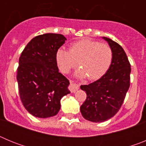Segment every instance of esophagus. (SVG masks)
I'll return each instance as SVG.
<instances>
[{"label":"esophagus","mask_w":146,"mask_h":146,"mask_svg":"<svg viewBox=\"0 0 146 146\" xmlns=\"http://www.w3.org/2000/svg\"><path fill=\"white\" fill-rule=\"evenodd\" d=\"M79 89V86L75 83H73L72 82H70V86H69V90L72 93H75L76 91Z\"/></svg>","instance_id":"esophagus-1"}]
</instances>
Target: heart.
Here are the masks:
<instances>
[{"label":"heart","instance_id":"1","mask_svg":"<svg viewBox=\"0 0 146 146\" xmlns=\"http://www.w3.org/2000/svg\"><path fill=\"white\" fill-rule=\"evenodd\" d=\"M113 50L107 44L90 39H82L72 44L69 50L59 48L55 60L63 73H68L77 66L74 76L80 79L88 77L96 80L106 74L113 61Z\"/></svg>","mask_w":146,"mask_h":146}]
</instances>
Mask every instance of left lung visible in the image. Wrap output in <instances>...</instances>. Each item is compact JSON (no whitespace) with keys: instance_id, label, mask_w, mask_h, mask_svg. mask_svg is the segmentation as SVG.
Wrapping results in <instances>:
<instances>
[{"instance_id":"1","label":"left lung","mask_w":146,"mask_h":146,"mask_svg":"<svg viewBox=\"0 0 146 146\" xmlns=\"http://www.w3.org/2000/svg\"><path fill=\"white\" fill-rule=\"evenodd\" d=\"M113 50V61L106 74L91 84L81 86L86 92V100L80 107L85 119L101 123L118 113L130 86L131 66L121 45L102 37Z\"/></svg>"}]
</instances>
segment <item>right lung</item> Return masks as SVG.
I'll list each match as a JSON object with an SVG mask.
<instances>
[{"label":"right lung","instance_id":"right-lung-1","mask_svg":"<svg viewBox=\"0 0 146 146\" xmlns=\"http://www.w3.org/2000/svg\"><path fill=\"white\" fill-rule=\"evenodd\" d=\"M66 40L64 35L44 33L32 38L19 59L17 80L20 99L29 113L50 118L60 109V99L70 94L69 81L59 72L55 54Z\"/></svg>","mask_w":146,"mask_h":146}]
</instances>
